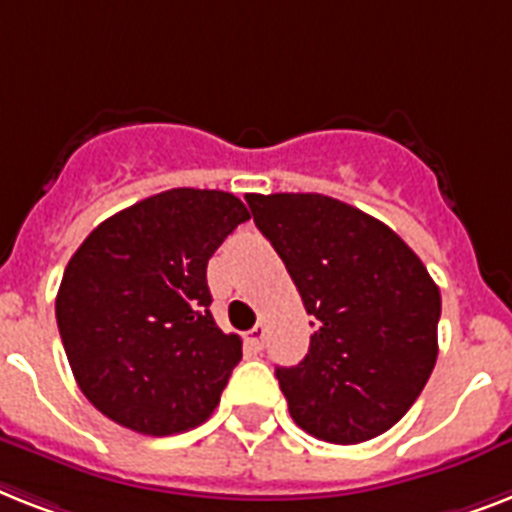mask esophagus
I'll return each mask as SVG.
<instances>
[{
  "mask_svg": "<svg viewBox=\"0 0 512 512\" xmlns=\"http://www.w3.org/2000/svg\"><path fill=\"white\" fill-rule=\"evenodd\" d=\"M247 344H249V350H252V352L263 350V344H265V326H263V323H257V326L249 331Z\"/></svg>",
  "mask_w": 512,
  "mask_h": 512,
  "instance_id": "obj_1",
  "label": "esophagus"
}]
</instances>
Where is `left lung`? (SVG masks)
<instances>
[{
    "mask_svg": "<svg viewBox=\"0 0 512 512\" xmlns=\"http://www.w3.org/2000/svg\"><path fill=\"white\" fill-rule=\"evenodd\" d=\"M315 331L305 360L276 368L299 429L368 442L410 410L434 371L439 286L381 220L323 194H249Z\"/></svg>",
    "mask_w": 512,
    "mask_h": 512,
    "instance_id": "obj_1",
    "label": "left lung"
}]
</instances>
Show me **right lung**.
<instances>
[{
    "mask_svg": "<svg viewBox=\"0 0 512 512\" xmlns=\"http://www.w3.org/2000/svg\"><path fill=\"white\" fill-rule=\"evenodd\" d=\"M249 210L228 191L170 189L99 223L54 313L81 392L110 421L170 436L207 421L242 360L210 313L207 260Z\"/></svg>",
    "mask_w": 512,
    "mask_h": 512,
    "instance_id": "obj_1",
    "label": "right lung"
}]
</instances>
